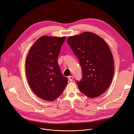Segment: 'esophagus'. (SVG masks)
Listing matches in <instances>:
<instances>
[{
	"mask_svg": "<svg viewBox=\"0 0 134 134\" xmlns=\"http://www.w3.org/2000/svg\"><path fill=\"white\" fill-rule=\"evenodd\" d=\"M68 79H69V80H70L71 82V81H73V76H69L68 77Z\"/></svg>",
	"mask_w": 134,
	"mask_h": 134,
	"instance_id": "esophagus-1",
	"label": "esophagus"
}]
</instances>
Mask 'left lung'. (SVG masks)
I'll use <instances>...</instances> for the list:
<instances>
[{
  "label": "left lung",
  "instance_id": "1",
  "mask_svg": "<svg viewBox=\"0 0 134 134\" xmlns=\"http://www.w3.org/2000/svg\"><path fill=\"white\" fill-rule=\"evenodd\" d=\"M67 42L82 68V78L76 82L79 90L91 98L102 94L109 87L114 73L113 54L108 44L91 32L69 37Z\"/></svg>",
  "mask_w": 134,
  "mask_h": 134
}]
</instances>
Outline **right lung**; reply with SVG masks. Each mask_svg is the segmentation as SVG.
<instances>
[{
    "mask_svg": "<svg viewBox=\"0 0 134 134\" xmlns=\"http://www.w3.org/2000/svg\"><path fill=\"white\" fill-rule=\"evenodd\" d=\"M66 37L42 36L30 49L26 59L29 85L43 100L53 101L65 88L68 78L63 76L57 63L58 56Z\"/></svg>",
    "mask_w": 134,
    "mask_h": 134,
    "instance_id": "right-lung-1",
    "label": "right lung"
}]
</instances>
